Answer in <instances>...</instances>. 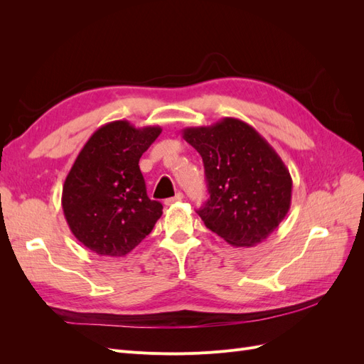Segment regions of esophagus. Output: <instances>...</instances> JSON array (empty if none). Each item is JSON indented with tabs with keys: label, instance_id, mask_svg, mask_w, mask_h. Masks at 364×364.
<instances>
[{
	"label": "esophagus",
	"instance_id": "obj_1",
	"mask_svg": "<svg viewBox=\"0 0 364 364\" xmlns=\"http://www.w3.org/2000/svg\"><path fill=\"white\" fill-rule=\"evenodd\" d=\"M183 199V194L182 193H178V194H176L174 197H170V199H167V200H165V205H174L176 202H181Z\"/></svg>",
	"mask_w": 364,
	"mask_h": 364
}]
</instances>
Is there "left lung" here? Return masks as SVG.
Segmentation results:
<instances>
[{
  "instance_id": "1",
  "label": "left lung",
  "mask_w": 364,
  "mask_h": 364,
  "mask_svg": "<svg viewBox=\"0 0 364 364\" xmlns=\"http://www.w3.org/2000/svg\"><path fill=\"white\" fill-rule=\"evenodd\" d=\"M182 136L203 159L209 199L197 214L205 226L235 247L266 240L291 205V176L278 153L252 126L230 117L186 127Z\"/></svg>"
}]
</instances>
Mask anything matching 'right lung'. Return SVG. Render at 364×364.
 <instances>
[{
	"label": "right lung",
	"instance_id": "add662e5",
	"mask_svg": "<svg viewBox=\"0 0 364 364\" xmlns=\"http://www.w3.org/2000/svg\"><path fill=\"white\" fill-rule=\"evenodd\" d=\"M162 129L118 119L97 129L65 179L62 208L80 243L100 257H124L150 232L162 205L150 200L139 158Z\"/></svg>",
	"mask_w": 364,
	"mask_h": 364
}]
</instances>
